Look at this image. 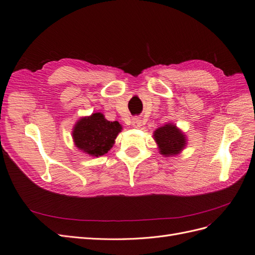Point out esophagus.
<instances>
[{
  "label": "esophagus",
  "mask_w": 255,
  "mask_h": 255,
  "mask_svg": "<svg viewBox=\"0 0 255 255\" xmlns=\"http://www.w3.org/2000/svg\"><path fill=\"white\" fill-rule=\"evenodd\" d=\"M132 126L134 127V128H140L141 126H142V121L138 118V117H136V118H134L133 119V121H132Z\"/></svg>",
  "instance_id": "1"
}]
</instances>
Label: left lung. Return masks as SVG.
<instances>
[{"mask_svg":"<svg viewBox=\"0 0 255 255\" xmlns=\"http://www.w3.org/2000/svg\"><path fill=\"white\" fill-rule=\"evenodd\" d=\"M159 153L165 157L180 154L187 144L186 135L174 123L168 122L153 132Z\"/></svg>","mask_w":255,"mask_h":255,"instance_id":"left-lung-1","label":"left lung"}]
</instances>
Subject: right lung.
Wrapping results in <instances>:
<instances>
[{"instance_id": "1", "label": "right lung", "mask_w": 255, "mask_h": 255, "mask_svg": "<svg viewBox=\"0 0 255 255\" xmlns=\"http://www.w3.org/2000/svg\"><path fill=\"white\" fill-rule=\"evenodd\" d=\"M122 130L118 121L106 120L102 113L81 117L73 127L74 145L83 153L99 157L109 152Z\"/></svg>"}]
</instances>
